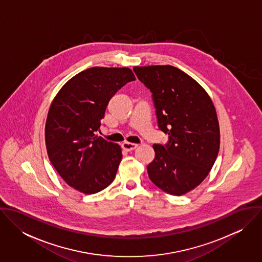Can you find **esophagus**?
Here are the masks:
<instances>
[{"instance_id":"1","label":"esophagus","mask_w":262,"mask_h":262,"mask_svg":"<svg viewBox=\"0 0 262 262\" xmlns=\"http://www.w3.org/2000/svg\"><path fill=\"white\" fill-rule=\"evenodd\" d=\"M137 146H138L137 144H135V143H130V142H124V143L122 144L123 149L127 150V151L136 149Z\"/></svg>"}]
</instances>
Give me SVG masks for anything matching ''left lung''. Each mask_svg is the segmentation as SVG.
I'll list each match as a JSON object with an SVG mask.
<instances>
[{
	"instance_id": "8db88e82",
	"label": "left lung",
	"mask_w": 262,
	"mask_h": 262,
	"mask_svg": "<svg viewBox=\"0 0 262 262\" xmlns=\"http://www.w3.org/2000/svg\"><path fill=\"white\" fill-rule=\"evenodd\" d=\"M151 92L158 128L168 135L154 144L147 165L150 181L164 192L182 195L209 174L220 148L215 107L206 91L189 75L171 66L133 68Z\"/></svg>"
}]
</instances>
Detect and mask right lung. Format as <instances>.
I'll return each instance as SVG.
<instances>
[{
	"label": "right lung",
	"instance_id": "add662e5",
	"mask_svg": "<svg viewBox=\"0 0 262 262\" xmlns=\"http://www.w3.org/2000/svg\"><path fill=\"white\" fill-rule=\"evenodd\" d=\"M132 80L135 76L127 68H91L71 78L49 108L45 125L49 160L78 191L98 192L116 177L121 148L96 134L113 96Z\"/></svg>",
	"mask_w": 262,
	"mask_h": 262
}]
</instances>
